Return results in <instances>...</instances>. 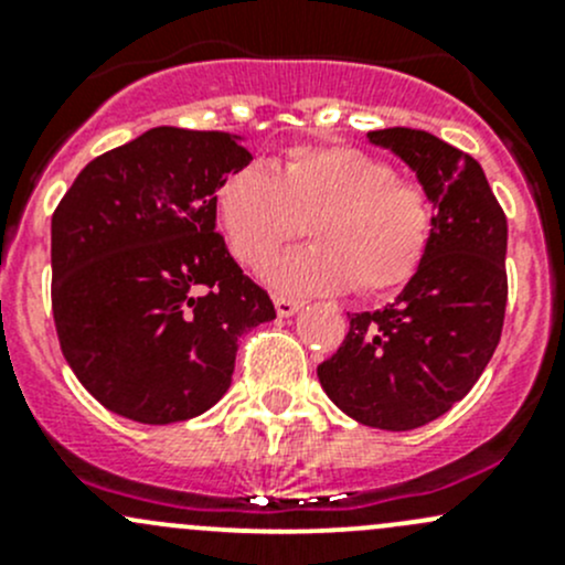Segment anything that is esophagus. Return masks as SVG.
<instances>
[{
  "mask_svg": "<svg viewBox=\"0 0 565 565\" xmlns=\"http://www.w3.org/2000/svg\"><path fill=\"white\" fill-rule=\"evenodd\" d=\"M273 303H276L278 317H292L295 311L300 309V300L287 298V295H276V298H273Z\"/></svg>",
  "mask_w": 565,
  "mask_h": 565,
  "instance_id": "34e87169",
  "label": "esophagus"
}]
</instances>
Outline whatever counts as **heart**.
<instances>
[{
    "label": "heart",
    "instance_id": "obj_1",
    "mask_svg": "<svg viewBox=\"0 0 565 565\" xmlns=\"http://www.w3.org/2000/svg\"><path fill=\"white\" fill-rule=\"evenodd\" d=\"M215 213L232 254L262 267L309 226L315 246L273 262L265 278L295 295H385L418 273L431 241L429 193L385 158L350 145L295 147L265 172L226 174Z\"/></svg>",
    "mask_w": 565,
    "mask_h": 565
}]
</instances>
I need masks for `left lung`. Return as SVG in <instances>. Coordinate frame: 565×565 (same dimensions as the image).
Returning a JSON list of instances; mask_svg holds the SVG:
<instances>
[{
	"label": "left lung",
	"mask_w": 565,
	"mask_h": 565,
	"mask_svg": "<svg viewBox=\"0 0 565 565\" xmlns=\"http://www.w3.org/2000/svg\"><path fill=\"white\" fill-rule=\"evenodd\" d=\"M369 141L413 169L435 204V226L407 287L385 309L347 315L350 330L317 377L358 424L409 431L465 398L498 347L509 224L467 152L413 128L372 130Z\"/></svg>",
	"instance_id": "8db88e82"
}]
</instances>
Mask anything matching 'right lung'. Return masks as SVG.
Listing matches in <instances>:
<instances>
[{"mask_svg":"<svg viewBox=\"0 0 565 565\" xmlns=\"http://www.w3.org/2000/svg\"><path fill=\"white\" fill-rule=\"evenodd\" d=\"M241 136L152 128L82 169L51 218V309L67 366L106 409L177 424L232 385L237 339L276 319L215 232Z\"/></svg>","mask_w":565,"mask_h":565,"instance_id":"1","label":"right lung"}]
</instances>
